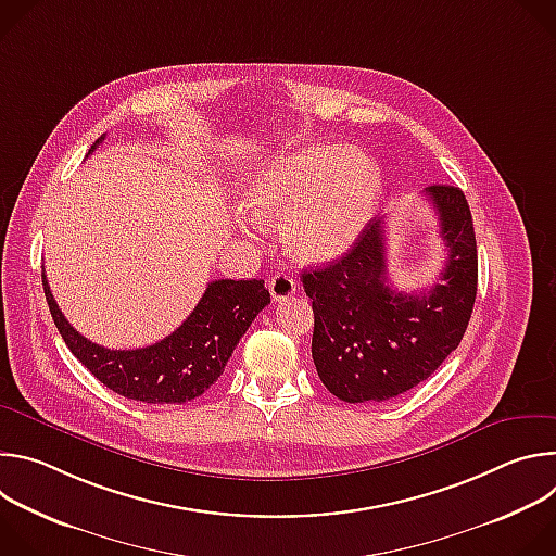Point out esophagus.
<instances>
[{"instance_id": "1", "label": "esophagus", "mask_w": 556, "mask_h": 556, "mask_svg": "<svg viewBox=\"0 0 556 556\" xmlns=\"http://www.w3.org/2000/svg\"><path fill=\"white\" fill-rule=\"evenodd\" d=\"M268 290L273 301H283L296 292V281L286 273H277L273 279H268Z\"/></svg>"}]
</instances>
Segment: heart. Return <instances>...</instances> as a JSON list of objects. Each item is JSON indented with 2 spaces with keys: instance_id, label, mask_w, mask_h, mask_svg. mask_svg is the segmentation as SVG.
<instances>
[{
  "instance_id": "b5f03b06",
  "label": "heart",
  "mask_w": 556,
  "mask_h": 556,
  "mask_svg": "<svg viewBox=\"0 0 556 556\" xmlns=\"http://www.w3.org/2000/svg\"><path fill=\"white\" fill-rule=\"evenodd\" d=\"M249 213L281 222V240L301 262H326L348 251L380 198V172L369 155L309 144L262 167L247 185Z\"/></svg>"
}]
</instances>
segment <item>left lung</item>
I'll list each match as a JSON object with an SVG mask.
<instances>
[{
  "label": "left lung",
  "instance_id": "8db88e82",
  "mask_svg": "<svg viewBox=\"0 0 556 556\" xmlns=\"http://www.w3.org/2000/svg\"><path fill=\"white\" fill-rule=\"evenodd\" d=\"M425 195L448 249L440 283L412 294L391 286L382 217L363 228L341 260L301 275L314 312V367L345 403H380L414 389L466 332L478 294L470 208L457 187L433 185Z\"/></svg>",
  "mask_w": 556,
  "mask_h": 556
}]
</instances>
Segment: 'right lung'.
Returning <instances> with one entry per match:
<instances>
[{
    "label": "right lung",
    "mask_w": 556,
    "mask_h": 556,
    "mask_svg": "<svg viewBox=\"0 0 556 556\" xmlns=\"http://www.w3.org/2000/svg\"><path fill=\"white\" fill-rule=\"evenodd\" d=\"M103 140L105 136L90 151ZM41 279L54 326L70 352L105 387L129 401L149 405H182L202 395L219 378L255 316L270 303V292L262 279H215L206 286L187 321L163 341L138 350H108L67 324L50 292L46 273Z\"/></svg>",
    "instance_id": "right-lung-1"
}]
</instances>
